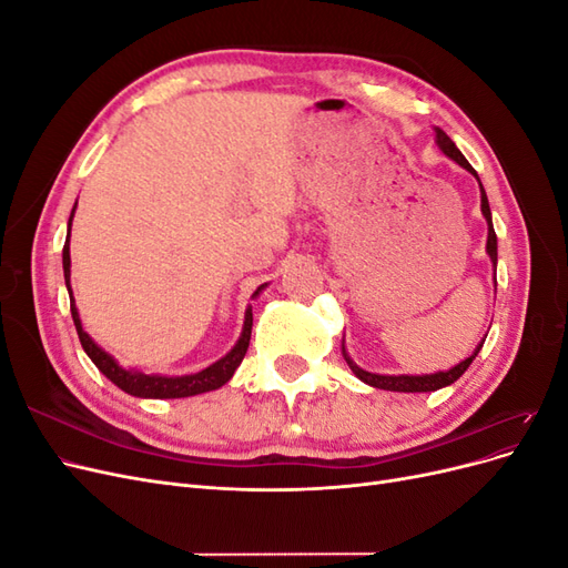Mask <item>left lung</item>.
<instances>
[{"label": "left lung", "instance_id": "left-lung-1", "mask_svg": "<svg viewBox=\"0 0 568 568\" xmlns=\"http://www.w3.org/2000/svg\"><path fill=\"white\" fill-rule=\"evenodd\" d=\"M436 132V144L438 149L445 153V156L453 159L457 165H462L464 170H469V173L478 180L476 170L469 165V161L462 156V151L455 146V142L450 140L448 134H445L440 128H434ZM478 189H480V213H484L486 222H488V242H486V253L490 255V263L493 267H497V236H495V230H493V215H490V203H488V196H486V189L484 184H480L478 180ZM486 341V338H484ZM484 341L478 343V346L474 348V353L469 357H464L462 363H457L455 367L445 369V372H434V374H374V372H367L363 367H357L348 351H346V341H341V353H343V359H346L348 367L353 369V374L357 376L359 382H365L367 386H374V388H384V390H398V393H432V390H438V388H445L455 384L459 376L469 369V365L474 363V357L478 355V351L484 348Z\"/></svg>", "mask_w": 568, "mask_h": 568}]
</instances>
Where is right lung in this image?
<instances>
[{
  "instance_id": "add662e5",
  "label": "right lung",
  "mask_w": 568,
  "mask_h": 568,
  "mask_svg": "<svg viewBox=\"0 0 568 568\" xmlns=\"http://www.w3.org/2000/svg\"><path fill=\"white\" fill-rule=\"evenodd\" d=\"M78 205V201H75ZM75 205L71 211V217H68V234H65V246H63V280H65V288H68V296H71V315H73V322H75V329H78V336H80V343L84 353H88V357L92 359V363L97 365V369L106 376L109 382H113L120 390H125L130 395H134V398H159V400H165V398H189V395H199V393H209V390H215L220 386H225L236 367L242 365V359L248 351V341H251V326H253V311L251 305L246 307L244 313V326H242V336H239V341L234 343V348L222 355L217 363L209 365L205 369L196 372V374H182V376H165V374H144L140 369H125L123 365H118V359L106 353L104 348L99 346V343L82 329V322H80V313L75 307V301H73V288H71V225H73V215H75ZM267 284H261L255 291L251 298H257L263 294V288Z\"/></svg>"
}]
</instances>
